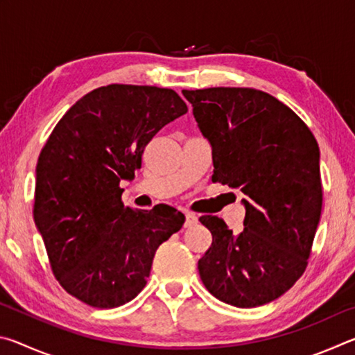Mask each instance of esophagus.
<instances>
[{
    "mask_svg": "<svg viewBox=\"0 0 355 355\" xmlns=\"http://www.w3.org/2000/svg\"><path fill=\"white\" fill-rule=\"evenodd\" d=\"M184 216H186L184 227H192V225H196L197 222H199V218H197V216H196L194 213H189V211H188Z\"/></svg>",
    "mask_w": 355,
    "mask_h": 355,
    "instance_id": "esophagus-1",
    "label": "esophagus"
}]
</instances>
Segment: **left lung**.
Returning <instances> with one entry per match:
<instances>
[{"mask_svg":"<svg viewBox=\"0 0 355 355\" xmlns=\"http://www.w3.org/2000/svg\"><path fill=\"white\" fill-rule=\"evenodd\" d=\"M182 92L211 142V180L245 196L239 233L218 216L199 219L213 236L200 279L222 302L260 307L290 290L309 264L322 208L320 147L296 112L263 91Z\"/></svg>","mask_w":355,"mask_h":355,"instance_id":"obj_1","label":"left lung"}]
</instances>
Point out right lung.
Here are the masks:
<instances>
[{
  "label": "right lung",
  "instance_id": "right-lung-1",
  "mask_svg": "<svg viewBox=\"0 0 355 355\" xmlns=\"http://www.w3.org/2000/svg\"><path fill=\"white\" fill-rule=\"evenodd\" d=\"M188 112L172 89L110 84L59 120L35 167L34 220L65 291L95 309L130 302L146 286L156 249L182 228L169 205L133 209L122 180L135 178L158 131Z\"/></svg>",
  "mask_w": 355,
  "mask_h": 355
}]
</instances>
